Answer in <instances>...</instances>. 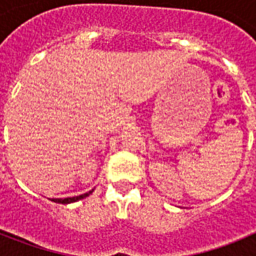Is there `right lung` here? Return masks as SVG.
<instances>
[{"instance_id": "right-lung-1", "label": "right lung", "mask_w": 256, "mask_h": 256, "mask_svg": "<svg viewBox=\"0 0 256 256\" xmlns=\"http://www.w3.org/2000/svg\"><path fill=\"white\" fill-rule=\"evenodd\" d=\"M94 192V190H91L90 192H86L83 195H79V196H74V198H51V201L54 202H58V204H72V202H76V201L82 200V198H87L90 196Z\"/></svg>"}]
</instances>
